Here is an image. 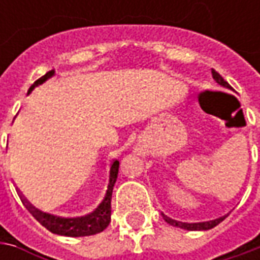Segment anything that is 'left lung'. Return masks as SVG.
<instances>
[{
	"label": "left lung",
	"instance_id": "obj_1",
	"mask_svg": "<svg viewBox=\"0 0 260 260\" xmlns=\"http://www.w3.org/2000/svg\"><path fill=\"white\" fill-rule=\"evenodd\" d=\"M211 74H213V78H214V81L218 84V85L232 89V86L225 82L224 79H223V76L220 75L218 72H215L214 69H211ZM162 217H164V220H165L168 224L175 225V227H179V229H184V230H189V232H200V230H210V229H213V227H215L217 224H220L227 215L218 217V218H215V220H210V221H201V223H182V221H176V220L171 218V217H168V215H165L164 213H162Z\"/></svg>",
	"mask_w": 260,
	"mask_h": 260
}]
</instances>
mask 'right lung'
I'll use <instances>...</instances> for the list:
<instances>
[{
	"label": "right lung",
	"mask_w": 260,
	"mask_h": 260,
	"mask_svg": "<svg viewBox=\"0 0 260 260\" xmlns=\"http://www.w3.org/2000/svg\"><path fill=\"white\" fill-rule=\"evenodd\" d=\"M53 75H55V71H49L46 75L42 76L40 79H37L35 84L30 86L28 94L35 89L36 86L42 85L43 82H46ZM118 165H120V162L117 159H114L110 165L108 185H107V191H105L103 201L98 204L94 211H91L85 215H81V217H59V215L43 213L39 208H36L35 205L30 204L18 189L17 191L20 192V198H21L23 204L28 208V211L49 232L59 236H68V237H82V236L96 235V233L104 232L111 221V195H113V188H114L117 175H118Z\"/></svg>",
	"instance_id": "1"
}]
</instances>
